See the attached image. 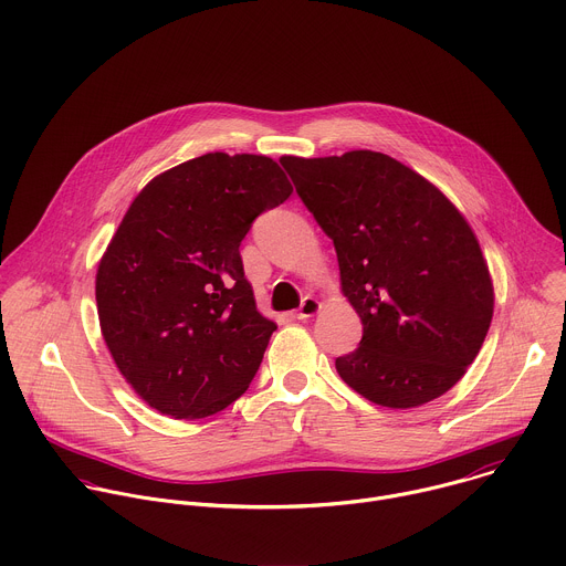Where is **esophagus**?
<instances>
[{
	"instance_id": "1",
	"label": "esophagus",
	"mask_w": 566,
	"mask_h": 566,
	"mask_svg": "<svg viewBox=\"0 0 566 566\" xmlns=\"http://www.w3.org/2000/svg\"><path fill=\"white\" fill-rule=\"evenodd\" d=\"M319 308H322V304L317 302V297H311V295H306V297L302 300L300 308L295 311V317H297V319H306V317H313V315H315Z\"/></svg>"
}]
</instances>
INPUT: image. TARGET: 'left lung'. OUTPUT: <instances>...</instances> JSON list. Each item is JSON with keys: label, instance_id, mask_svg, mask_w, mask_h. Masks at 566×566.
Masks as SVG:
<instances>
[{"label": "left lung", "instance_id": "8db88e82", "mask_svg": "<svg viewBox=\"0 0 566 566\" xmlns=\"http://www.w3.org/2000/svg\"><path fill=\"white\" fill-rule=\"evenodd\" d=\"M295 191L333 240L359 346L335 359L366 400L411 409L460 382L493 317V284L462 213L402 161L375 150L284 155Z\"/></svg>", "mask_w": 566, "mask_h": 566}]
</instances>
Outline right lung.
<instances>
[{
  "mask_svg": "<svg viewBox=\"0 0 566 566\" xmlns=\"http://www.w3.org/2000/svg\"><path fill=\"white\" fill-rule=\"evenodd\" d=\"M293 193L264 155L207 153L155 179L97 266L104 342L135 394L175 420L209 418L251 385L269 337L240 244Z\"/></svg>",
  "mask_w": 566,
  "mask_h": 566,
  "instance_id": "obj_1",
  "label": "right lung"
}]
</instances>
